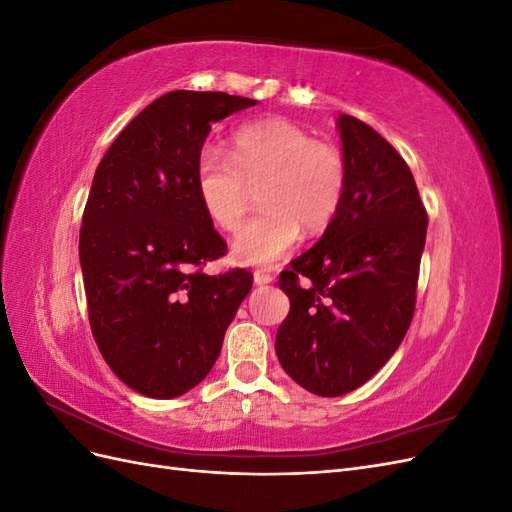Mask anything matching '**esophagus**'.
<instances>
[{"label": "esophagus", "instance_id": "34e87169", "mask_svg": "<svg viewBox=\"0 0 512 512\" xmlns=\"http://www.w3.org/2000/svg\"><path fill=\"white\" fill-rule=\"evenodd\" d=\"M275 280V277L267 271H254V284L258 286H265V284H271Z\"/></svg>", "mask_w": 512, "mask_h": 512}]
</instances>
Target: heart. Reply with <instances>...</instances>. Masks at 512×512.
<instances>
[{"label": "heart", "instance_id": "1", "mask_svg": "<svg viewBox=\"0 0 512 512\" xmlns=\"http://www.w3.org/2000/svg\"><path fill=\"white\" fill-rule=\"evenodd\" d=\"M196 194L207 218L235 230L250 205L252 188L265 209L243 224L232 241L241 265L271 267L301 237V226L322 230L344 203L348 162L333 143L316 141L299 123L271 117L232 134L230 156L205 147L196 160Z\"/></svg>", "mask_w": 512, "mask_h": 512}]
</instances>
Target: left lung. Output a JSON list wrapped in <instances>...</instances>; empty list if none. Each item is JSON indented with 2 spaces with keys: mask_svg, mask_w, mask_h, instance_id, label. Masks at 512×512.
I'll return each mask as SVG.
<instances>
[{
  "mask_svg": "<svg viewBox=\"0 0 512 512\" xmlns=\"http://www.w3.org/2000/svg\"><path fill=\"white\" fill-rule=\"evenodd\" d=\"M337 128L348 162L344 203L277 282L290 299L277 359L320 397L359 389L399 348L414 316L427 235L406 160L361 119L339 115Z\"/></svg>",
  "mask_w": 512,
  "mask_h": 512,
  "instance_id": "1",
  "label": "left lung"
}]
</instances>
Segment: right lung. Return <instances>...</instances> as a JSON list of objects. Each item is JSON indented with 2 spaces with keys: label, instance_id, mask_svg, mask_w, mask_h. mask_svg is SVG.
Masks as SVG:
<instances>
[{
  "label": "right lung",
  "instance_id": "1",
  "mask_svg": "<svg viewBox=\"0 0 512 512\" xmlns=\"http://www.w3.org/2000/svg\"><path fill=\"white\" fill-rule=\"evenodd\" d=\"M256 100L170 91L143 108L98 164L79 256L89 327L132 391L173 399L203 380L252 290V273H203L226 241L200 207L196 160L215 121Z\"/></svg>",
  "mask_w": 512,
  "mask_h": 512
}]
</instances>
